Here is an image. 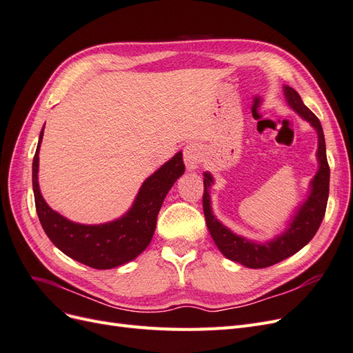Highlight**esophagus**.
Instances as JSON below:
<instances>
[{
  "label": "esophagus",
  "mask_w": 353,
  "mask_h": 353,
  "mask_svg": "<svg viewBox=\"0 0 353 353\" xmlns=\"http://www.w3.org/2000/svg\"><path fill=\"white\" fill-rule=\"evenodd\" d=\"M201 147L196 143H190L184 147V160L188 170H196L201 162Z\"/></svg>",
  "instance_id": "1"
}]
</instances>
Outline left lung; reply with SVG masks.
<instances>
[{"instance_id":"obj_1","label":"left lung","mask_w":353,"mask_h":353,"mask_svg":"<svg viewBox=\"0 0 353 353\" xmlns=\"http://www.w3.org/2000/svg\"><path fill=\"white\" fill-rule=\"evenodd\" d=\"M284 97L287 104L305 119L311 123L318 135V170L315 176L309 184V194L301 206L297 208L293 218L288 222L285 230L275 236L274 239L258 243L245 237L237 236L227 228L223 223L213 215L212 201L209 190L213 185V176L210 172H205L203 184H205V193H203V210H205L206 225L210 236L215 241L216 248L227 259L241 263L248 268H266L279 263L292 254L297 253L302 248L314 239L323 218L325 215L327 200H328V188H330V168L327 162L325 153V140L321 122L318 117L309 110L303 104L301 95L297 94L292 87L284 85Z\"/></svg>"}]
</instances>
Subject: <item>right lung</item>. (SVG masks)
<instances>
[{
    "label": "right lung",
    "mask_w": 353,
    "mask_h": 353,
    "mask_svg": "<svg viewBox=\"0 0 353 353\" xmlns=\"http://www.w3.org/2000/svg\"><path fill=\"white\" fill-rule=\"evenodd\" d=\"M42 137L44 128L41 130L32 163V187L38 218L48 239L69 258L95 270H112L134 261L150 244L159 210L168 191L184 174L183 153L178 152L144 181L132 206L121 218L99 225H85L69 221L59 212L52 210L41 194L38 168Z\"/></svg>",
    "instance_id": "1"
}]
</instances>
